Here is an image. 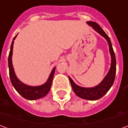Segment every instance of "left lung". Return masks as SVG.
I'll list each match as a JSON object with an SVG mask.
<instances>
[{"label":"left lung","mask_w":128,"mask_h":128,"mask_svg":"<svg viewBox=\"0 0 128 128\" xmlns=\"http://www.w3.org/2000/svg\"><path fill=\"white\" fill-rule=\"evenodd\" d=\"M86 24L92 26L94 30L99 33L101 36L105 38L108 41L109 44V48H110V52L111 55V66L109 72L107 74V76L104 77L103 80L98 85L92 88H85L82 87L80 86L77 85L76 83L73 81V80L68 76L69 80H70V84L73 88L74 93L76 94L78 97L85 100H96L102 98L104 96L107 92L110 90L115 80V76H116V57L114 54V50L112 48V45L111 43L110 39L108 36V34L104 32V30L102 29L100 26L94 21H87Z\"/></svg>","instance_id":"obj_1"}]
</instances>
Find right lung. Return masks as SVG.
<instances>
[{"label":"right lung","mask_w":128,"mask_h":128,"mask_svg":"<svg viewBox=\"0 0 128 128\" xmlns=\"http://www.w3.org/2000/svg\"><path fill=\"white\" fill-rule=\"evenodd\" d=\"M16 37V35L14 36V39L12 42L10 51V54H9V57H8L9 72H10V78L12 84L14 87V89L16 90V92L27 100H36L39 98H43L48 94V93L50 89L52 82V79H53V76H54V73H55V67L52 70L47 82L42 85L32 86H28L27 84H25L23 82H21L15 75L13 65H12V61L14 40Z\"/></svg>","instance_id":"right-lung-1"}]
</instances>
